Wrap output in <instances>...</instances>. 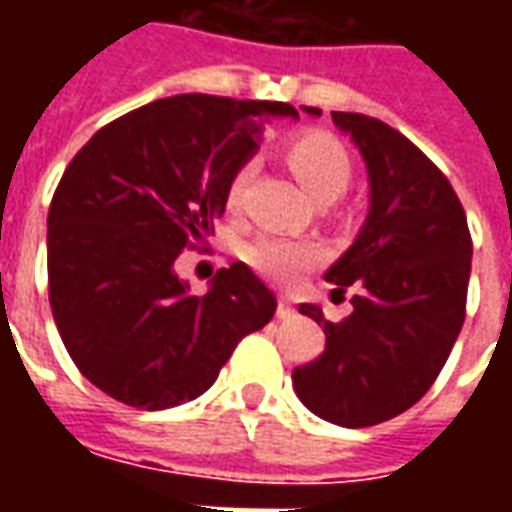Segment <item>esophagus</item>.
I'll return each mask as SVG.
<instances>
[{
	"instance_id": "esophagus-1",
	"label": "esophagus",
	"mask_w": 512,
	"mask_h": 512,
	"mask_svg": "<svg viewBox=\"0 0 512 512\" xmlns=\"http://www.w3.org/2000/svg\"><path fill=\"white\" fill-rule=\"evenodd\" d=\"M293 315H296V307H293V301L282 296V299H279V304H277V318H282V321H290Z\"/></svg>"
}]
</instances>
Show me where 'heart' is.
Instances as JSON below:
<instances>
[{
  "label": "heart",
  "instance_id": "heart-1",
  "mask_svg": "<svg viewBox=\"0 0 512 512\" xmlns=\"http://www.w3.org/2000/svg\"><path fill=\"white\" fill-rule=\"evenodd\" d=\"M288 164L315 202L337 200L351 180V158L345 153V147L332 134H323V131H307L296 136L288 145ZM249 178H252V167H241L230 180L227 202L233 208L244 197ZM318 257H321L318 246L285 241V238H260L249 249L252 266L277 282H290Z\"/></svg>",
  "mask_w": 512,
  "mask_h": 512
}]
</instances>
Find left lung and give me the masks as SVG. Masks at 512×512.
<instances>
[{
	"instance_id": "left-lung-1",
	"label": "left lung",
	"mask_w": 512,
	"mask_h": 512,
	"mask_svg": "<svg viewBox=\"0 0 512 512\" xmlns=\"http://www.w3.org/2000/svg\"><path fill=\"white\" fill-rule=\"evenodd\" d=\"M310 117L321 109L304 106ZM367 167V216L326 279L356 285L340 323L318 304L326 351L293 370V389L312 414L367 428L403 414L425 395L458 340L472 274V238L450 180L417 145L376 117L332 112Z\"/></svg>"
}]
</instances>
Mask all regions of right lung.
<instances>
[{"instance_id": "right-lung-1", "label": "right lung", "mask_w": 512, "mask_h": 512, "mask_svg": "<svg viewBox=\"0 0 512 512\" xmlns=\"http://www.w3.org/2000/svg\"><path fill=\"white\" fill-rule=\"evenodd\" d=\"M279 101L172 95L101 128L76 153L49 208V301L82 376L145 411L200 397L277 299L244 263L194 296L183 246L211 235L235 172L255 156Z\"/></svg>"}]
</instances>
